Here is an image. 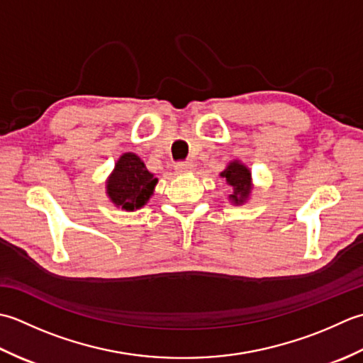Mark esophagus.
Listing matches in <instances>:
<instances>
[{
  "label": "esophagus",
  "instance_id": "34e87169",
  "mask_svg": "<svg viewBox=\"0 0 363 363\" xmlns=\"http://www.w3.org/2000/svg\"><path fill=\"white\" fill-rule=\"evenodd\" d=\"M175 171L179 174H189L194 171V164L191 161H183V162H177L175 164Z\"/></svg>",
  "mask_w": 363,
  "mask_h": 363
}]
</instances>
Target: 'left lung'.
I'll list each match as a JSON object with an SVG mask.
<instances>
[{
    "label": "left lung",
    "instance_id": "left-lung-1",
    "mask_svg": "<svg viewBox=\"0 0 363 363\" xmlns=\"http://www.w3.org/2000/svg\"><path fill=\"white\" fill-rule=\"evenodd\" d=\"M219 175L232 188L230 194H228V201H230L232 205H242L249 201L254 189V183L252 172H250V169L244 162L240 160L230 161Z\"/></svg>",
    "mask_w": 363,
    "mask_h": 363
}]
</instances>
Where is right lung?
<instances>
[{
	"mask_svg": "<svg viewBox=\"0 0 363 363\" xmlns=\"http://www.w3.org/2000/svg\"><path fill=\"white\" fill-rule=\"evenodd\" d=\"M158 179L149 172L136 153L127 152L117 160L106 180V196L117 208L136 211L143 208L153 196Z\"/></svg>",
	"mask_w": 363,
	"mask_h": 363,
	"instance_id": "1",
	"label": "right lung"
}]
</instances>
